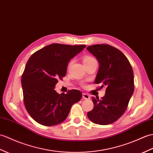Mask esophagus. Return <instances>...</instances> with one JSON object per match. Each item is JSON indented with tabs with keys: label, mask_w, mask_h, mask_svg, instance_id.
<instances>
[{
	"label": "esophagus",
	"mask_w": 153,
	"mask_h": 153,
	"mask_svg": "<svg viewBox=\"0 0 153 153\" xmlns=\"http://www.w3.org/2000/svg\"><path fill=\"white\" fill-rule=\"evenodd\" d=\"M82 97L84 99H86V100H88V99H90V96L86 93H83Z\"/></svg>",
	"instance_id": "obj_1"
}]
</instances>
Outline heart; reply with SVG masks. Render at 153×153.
<instances>
[{
	"label": "heart",
	"instance_id": "obj_1",
	"mask_svg": "<svg viewBox=\"0 0 153 153\" xmlns=\"http://www.w3.org/2000/svg\"><path fill=\"white\" fill-rule=\"evenodd\" d=\"M83 60V64H84V65H87V64H88V63H90L91 62L94 61V60H96L93 57V56L87 55V56H84Z\"/></svg>",
	"mask_w": 153,
	"mask_h": 153
}]
</instances>
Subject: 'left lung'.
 I'll return each mask as SVG.
<instances>
[{
	"label": "left lung",
	"instance_id": "left-lung-1",
	"mask_svg": "<svg viewBox=\"0 0 153 153\" xmlns=\"http://www.w3.org/2000/svg\"><path fill=\"white\" fill-rule=\"evenodd\" d=\"M88 51L97 58L99 68L94 83L106 87L101 100L92 97L94 108L87 113L92 122L107 125L115 122L125 112L134 93V73L132 66L123 53L108 44L88 46Z\"/></svg>",
	"mask_w": 153,
	"mask_h": 153
}]
</instances>
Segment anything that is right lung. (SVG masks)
Here are the masks:
<instances>
[{"label": "right lung", "mask_w": 153, "mask_h": 153, "mask_svg": "<svg viewBox=\"0 0 153 153\" xmlns=\"http://www.w3.org/2000/svg\"><path fill=\"white\" fill-rule=\"evenodd\" d=\"M85 47L52 44L35 52L28 60L21 77L24 104L38 123L49 126L62 123L72 105L82 98L78 90L59 94L54 88L59 78L66 76L70 59Z\"/></svg>", "instance_id": "add662e5"}]
</instances>
